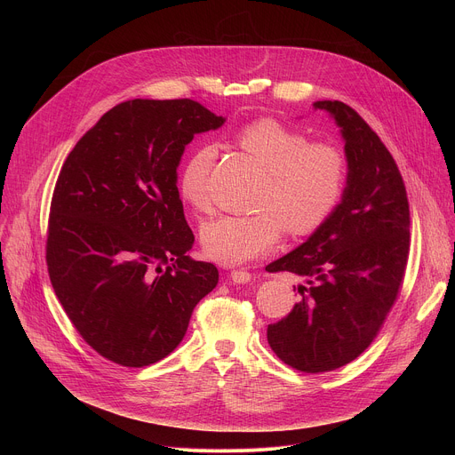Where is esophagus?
Wrapping results in <instances>:
<instances>
[{
	"mask_svg": "<svg viewBox=\"0 0 455 455\" xmlns=\"http://www.w3.org/2000/svg\"><path fill=\"white\" fill-rule=\"evenodd\" d=\"M230 279L235 283V284H246L251 281V274L246 272V270H232L230 272Z\"/></svg>",
	"mask_w": 455,
	"mask_h": 455,
	"instance_id": "esophagus-1",
	"label": "esophagus"
}]
</instances>
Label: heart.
I'll return each mask as SVG.
<instances>
[{
	"label": "heart",
	"instance_id": "obj_1",
	"mask_svg": "<svg viewBox=\"0 0 455 455\" xmlns=\"http://www.w3.org/2000/svg\"><path fill=\"white\" fill-rule=\"evenodd\" d=\"M268 174L253 216L221 214L202 225L200 235L207 253L225 265H241L272 250L283 227L302 235L318 228L339 205L347 180V162L340 149L309 144L295 129L275 118H257L235 133ZM214 149H194L181 165L178 190L183 202L204 211L209 207V174Z\"/></svg>",
	"mask_w": 455,
	"mask_h": 455
}]
</instances>
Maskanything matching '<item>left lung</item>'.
Masks as SVG:
<instances>
[{"instance_id": "8db88e82", "label": "left lung", "mask_w": 455, "mask_h": 455, "mask_svg": "<svg viewBox=\"0 0 455 455\" xmlns=\"http://www.w3.org/2000/svg\"><path fill=\"white\" fill-rule=\"evenodd\" d=\"M340 127L347 162L342 200L302 244L267 267L304 279L299 302L270 323L274 353L302 372L335 371L360 356L391 311L409 257L407 190L391 153L340 100H316Z\"/></svg>"}]
</instances>
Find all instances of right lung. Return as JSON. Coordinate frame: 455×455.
<instances>
[{"mask_svg": "<svg viewBox=\"0 0 455 455\" xmlns=\"http://www.w3.org/2000/svg\"><path fill=\"white\" fill-rule=\"evenodd\" d=\"M225 120L190 99L125 100L84 133L59 172L50 281L88 346L118 365L171 355L218 284L212 263L187 255L194 234L176 171L194 135Z\"/></svg>", "mask_w": 455, "mask_h": 455, "instance_id": "obj_1", "label": "right lung"}]
</instances>
